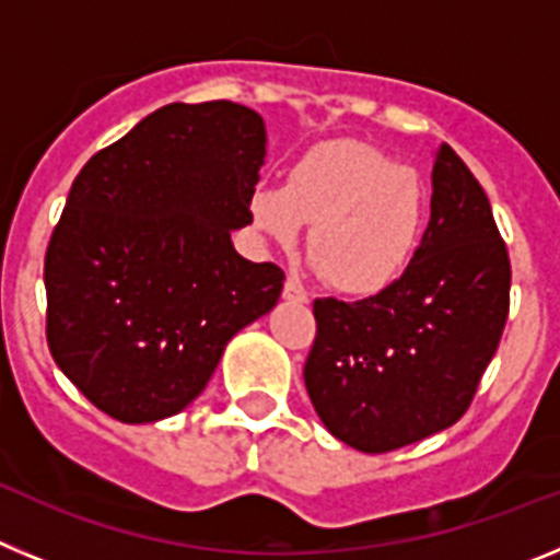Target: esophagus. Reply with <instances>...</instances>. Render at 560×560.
Returning a JSON list of instances; mask_svg holds the SVG:
<instances>
[{
  "label": "esophagus",
  "instance_id": "34e87169",
  "mask_svg": "<svg viewBox=\"0 0 560 560\" xmlns=\"http://www.w3.org/2000/svg\"><path fill=\"white\" fill-rule=\"evenodd\" d=\"M283 300H289V303H308V294H305V291L300 289L294 280H285V283H283Z\"/></svg>",
  "mask_w": 560,
  "mask_h": 560
}]
</instances>
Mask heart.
I'll use <instances>...</instances> for the list:
<instances>
[{"instance_id":"1","label":"heart","mask_w":560,"mask_h":560,"mask_svg":"<svg viewBox=\"0 0 560 560\" xmlns=\"http://www.w3.org/2000/svg\"><path fill=\"white\" fill-rule=\"evenodd\" d=\"M427 219L418 173L355 140L308 148L291 162L283 185L249 196V224L260 244L294 249L311 224V264L353 296L400 283L418 257Z\"/></svg>"}]
</instances>
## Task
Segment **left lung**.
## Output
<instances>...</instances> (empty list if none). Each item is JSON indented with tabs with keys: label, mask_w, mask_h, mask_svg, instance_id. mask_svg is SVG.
Here are the masks:
<instances>
[{
	"label": "left lung",
	"mask_w": 560,
	"mask_h": 560,
	"mask_svg": "<svg viewBox=\"0 0 560 560\" xmlns=\"http://www.w3.org/2000/svg\"><path fill=\"white\" fill-rule=\"evenodd\" d=\"M511 260L491 201L457 153L434 151L432 219L400 283L316 300L305 389L330 434L364 454L457 423L502 339Z\"/></svg>",
	"instance_id": "left-lung-1"
}]
</instances>
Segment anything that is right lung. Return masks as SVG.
I'll return each mask as SVG.
<instances>
[{"label": "right lung", "instance_id": "right-lung-1", "mask_svg": "<svg viewBox=\"0 0 560 560\" xmlns=\"http://www.w3.org/2000/svg\"><path fill=\"white\" fill-rule=\"evenodd\" d=\"M266 160L260 114L171 103L72 182L44 260L49 353L97 409L156 423L199 398L237 330L283 291L232 246Z\"/></svg>", "mask_w": 560, "mask_h": 560}]
</instances>
